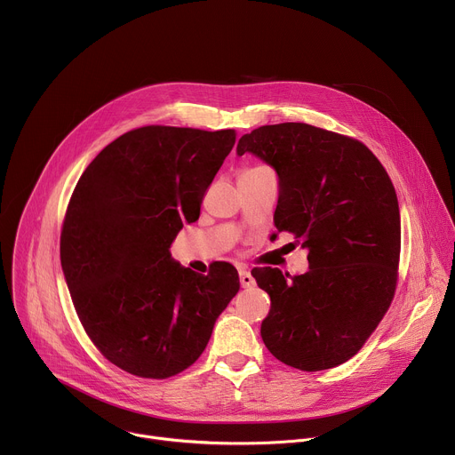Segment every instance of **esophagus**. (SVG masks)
<instances>
[{
    "label": "esophagus",
    "mask_w": 455,
    "mask_h": 455,
    "mask_svg": "<svg viewBox=\"0 0 455 455\" xmlns=\"http://www.w3.org/2000/svg\"><path fill=\"white\" fill-rule=\"evenodd\" d=\"M239 283L243 288H251L255 284V279L251 277V274L248 270H241L239 272Z\"/></svg>",
    "instance_id": "1"
}]
</instances>
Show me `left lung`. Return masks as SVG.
Here are the masks:
<instances>
[{
  "mask_svg": "<svg viewBox=\"0 0 455 455\" xmlns=\"http://www.w3.org/2000/svg\"><path fill=\"white\" fill-rule=\"evenodd\" d=\"M244 153L275 169L274 223L295 235L309 263L291 279L279 268L251 270L272 300L263 342L295 369L337 367L360 351L395 297L402 248L395 185L362 142L309 124L257 127L239 139L237 155Z\"/></svg>",
  "mask_w": 455,
  "mask_h": 455,
  "instance_id": "obj_1",
  "label": "left lung"
}]
</instances>
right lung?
<instances>
[{
  "instance_id": "right-lung-1",
  "label": "right lung",
  "mask_w": 455,
  "mask_h": 455,
  "mask_svg": "<svg viewBox=\"0 0 455 455\" xmlns=\"http://www.w3.org/2000/svg\"><path fill=\"white\" fill-rule=\"evenodd\" d=\"M234 129L144 125L106 146L79 178L60 232V267L95 347L116 367L164 379L205 351L239 291L230 263L183 268L171 244L200 218Z\"/></svg>"
}]
</instances>
